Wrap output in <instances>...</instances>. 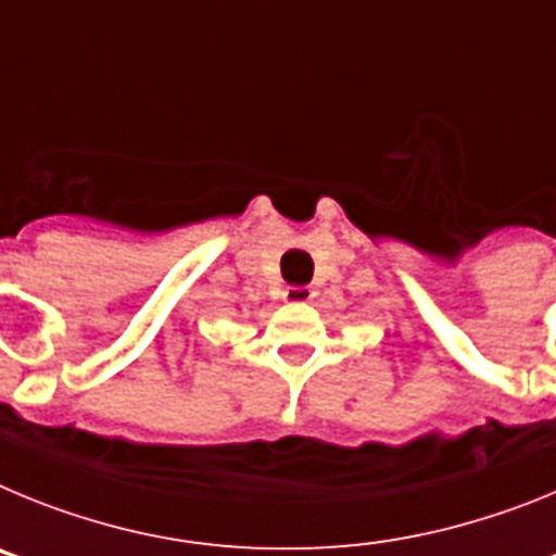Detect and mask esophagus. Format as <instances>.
Wrapping results in <instances>:
<instances>
[{
  "label": "esophagus",
  "mask_w": 556,
  "mask_h": 556,
  "mask_svg": "<svg viewBox=\"0 0 556 556\" xmlns=\"http://www.w3.org/2000/svg\"><path fill=\"white\" fill-rule=\"evenodd\" d=\"M314 287H287V292H283V298H287V301H292V303H306V301H312L314 298Z\"/></svg>",
  "instance_id": "esophagus-1"
}]
</instances>
